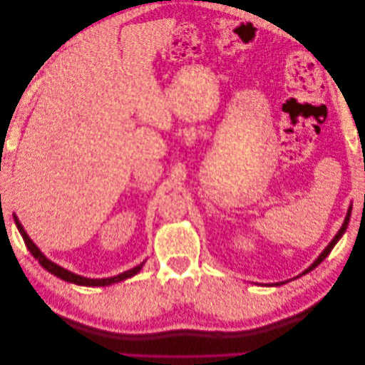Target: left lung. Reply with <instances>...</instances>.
Returning a JSON list of instances; mask_svg holds the SVG:
<instances>
[{
    "mask_svg": "<svg viewBox=\"0 0 365 365\" xmlns=\"http://www.w3.org/2000/svg\"><path fill=\"white\" fill-rule=\"evenodd\" d=\"M350 213H351V205L349 207V210H347V216H346V219H344V224H342V227L339 228V231L336 233V236L332 239V242H330V244L324 248V251L319 254V256L315 259V262L311 264V267H309L307 269H304L302 274H298L297 277H294V279H289V280H284V282H279V283H254V284H260V286H280V284H284V283H288V282H291V280H295V279H298V277H302V275H304V274H307V272H311L312 269H315L319 263H322L329 254H330V251H332V248L338 244V240L342 237V235L346 233V230H347V225H349V220H350Z\"/></svg>",
    "mask_w": 365,
    "mask_h": 365,
    "instance_id": "1",
    "label": "left lung"
}]
</instances>
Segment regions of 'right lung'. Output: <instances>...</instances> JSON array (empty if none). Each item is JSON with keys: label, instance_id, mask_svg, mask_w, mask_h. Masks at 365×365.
<instances>
[{"label": "right lung", "instance_id": "right-lung-1", "mask_svg": "<svg viewBox=\"0 0 365 365\" xmlns=\"http://www.w3.org/2000/svg\"><path fill=\"white\" fill-rule=\"evenodd\" d=\"M14 220H15V224H16V227H18V230H19L21 236H23V239H24V244H26L27 250L30 251L31 256L39 262L41 267H42L43 269H47L48 272H51L53 275H56V277H59V279H62V280H65V282H68V283L82 284V286H109V284H113V283H118V282H121V280H126V279L132 277V275H135L137 272L141 271L143 264L146 263V260H145L143 263H140L138 267L132 268V269H128V271L121 272V274H118V275H114V277H108V279H88V277H82V275L74 274V272H71V271H68V269H65V268L59 267V264H56V263L51 262L50 259H47L46 256H43V254L41 252V250H39L35 244H33V240H31V239L29 237V235L26 233V230L23 228V225H21V222L18 220V217H16L15 213H14Z\"/></svg>", "mask_w": 365, "mask_h": 365}]
</instances>
